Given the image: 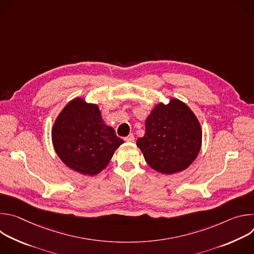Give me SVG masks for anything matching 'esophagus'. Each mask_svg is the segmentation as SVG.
<instances>
[{
	"instance_id": "34e87169",
	"label": "esophagus",
	"mask_w": 254,
	"mask_h": 254,
	"mask_svg": "<svg viewBox=\"0 0 254 254\" xmlns=\"http://www.w3.org/2000/svg\"><path fill=\"white\" fill-rule=\"evenodd\" d=\"M125 140L128 141V142H132V141H134V135L132 133H130L128 136L125 137Z\"/></svg>"
}]
</instances>
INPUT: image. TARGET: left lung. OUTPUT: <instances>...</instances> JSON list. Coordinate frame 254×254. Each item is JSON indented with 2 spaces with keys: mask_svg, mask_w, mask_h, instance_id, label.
I'll use <instances>...</instances> for the list:
<instances>
[{
  "mask_svg": "<svg viewBox=\"0 0 254 254\" xmlns=\"http://www.w3.org/2000/svg\"><path fill=\"white\" fill-rule=\"evenodd\" d=\"M146 132L136 146L155 171L172 175L189 168L202 146V127L182 100L171 98L169 103L156 104L146 120Z\"/></svg>",
  "mask_w": 254,
  "mask_h": 254,
  "instance_id": "1",
  "label": "left lung"
}]
</instances>
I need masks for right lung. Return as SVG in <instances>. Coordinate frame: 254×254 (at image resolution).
<instances>
[{
    "instance_id": "right-lung-1",
    "label": "right lung",
    "mask_w": 254,
    "mask_h": 254,
    "mask_svg": "<svg viewBox=\"0 0 254 254\" xmlns=\"http://www.w3.org/2000/svg\"><path fill=\"white\" fill-rule=\"evenodd\" d=\"M51 136L59 159L71 170L90 177L104 170L125 142L104 123L99 106L82 97L73 98L63 107Z\"/></svg>"
}]
</instances>
